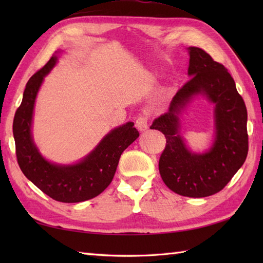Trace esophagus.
<instances>
[{"label": "esophagus", "instance_id": "1", "mask_svg": "<svg viewBox=\"0 0 263 263\" xmlns=\"http://www.w3.org/2000/svg\"><path fill=\"white\" fill-rule=\"evenodd\" d=\"M136 126L139 131H144L148 128V117L144 115H140L136 121Z\"/></svg>", "mask_w": 263, "mask_h": 263}]
</instances>
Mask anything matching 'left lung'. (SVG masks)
<instances>
[{
	"label": "left lung",
	"mask_w": 263,
	"mask_h": 263,
	"mask_svg": "<svg viewBox=\"0 0 263 263\" xmlns=\"http://www.w3.org/2000/svg\"><path fill=\"white\" fill-rule=\"evenodd\" d=\"M187 49L191 78L173 97L168 111L157 117L150 128L166 138L159 173L167 187L183 197L203 198L221 191L247 159L248 111L225 66L203 49ZM197 94L215 104V141L204 154L190 152L178 131V115Z\"/></svg>",
	"instance_id": "8db88e82"
}]
</instances>
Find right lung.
<instances>
[{
	"label": "right lung",
	"mask_w": 263,
	"mask_h": 263,
	"mask_svg": "<svg viewBox=\"0 0 263 263\" xmlns=\"http://www.w3.org/2000/svg\"><path fill=\"white\" fill-rule=\"evenodd\" d=\"M57 61L58 57L53 55L27 82L13 120L15 155L22 173L39 190L60 202L74 203L97 197L109 185L122 153L139 137V132L132 122L115 127L74 165H58L44 158L31 137L33 106L44 77Z\"/></svg>",
	"instance_id": "right-lung-1"
}]
</instances>
